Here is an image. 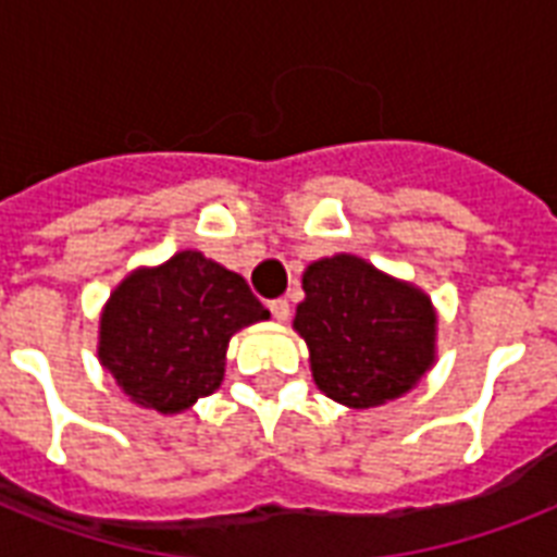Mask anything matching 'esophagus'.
I'll use <instances>...</instances> for the list:
<instances>
[{
    "label": "esophagus",
    "instance_id": "34e87169",
    "mask_svg": "<svg viewBox=\"0 0 557 557\" xmlns=\"http://www.w3.org/2000/svg\"><path fill=\"white\" fill-rule=\"evenodd\" d=\"M269 312L274 314L277 321H288V314H292V306H288V300L277 297V300H269Z\"/></svg>",
    "mask_w": 557,
    "mask_h": 557
}]
</instances>
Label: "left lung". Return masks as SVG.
I'll return each mask as SVG.
<instances>
[{
    "instance_id": "left-lung-1",
    "label": "left lung",
    "mask_w": 557,
    "mask_h": 557,
    "mask_svg": "<svg viewBox=\"0 0 557 557\" xmlns=\"http://www.w3.org/2000/svg\"><path fill=\"white\" fill-rule=\"evenodd\" d=\"M304 292L295 330L309 344L314 384L341 405H384L433 364L436 314L419 288L338 253L306 269Z\"/></svg>"
}]
</instances>
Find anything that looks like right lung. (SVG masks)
<instances>
[{"label":"right lung","instance_id":"1","mask_svg":"<svg viewBox=\"0 0 557 557\" xmlns=\"http://www.w3.org/2000/svg\"><path fill=\"white\" fill-rule=\"evenodd\" d=\"M265 318L239 274L182 251L112 292L100 318V364L133 401L178 413L222 384L231 335Z\"/></svg>","mask_w":557,"mask_h":557}]
</instances>
